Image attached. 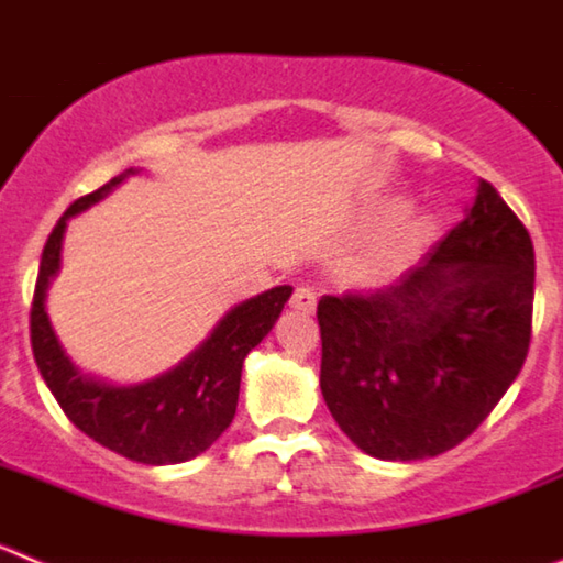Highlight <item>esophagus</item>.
<instances>
[{"label": "esophagus", "instance_id": "obj_1", "mask_svg": "<svg viewBox=\"0 0 563 563\" xmlns=\"http://www.w3.org/2000/svg\"><path fill=\"white\" fill-rule=\"evenodd\" d=\"M290 305L301 312H312L318 305L316 290H312V287H296V292H292V298H290Z\"/></svg>", "mask_w": 563, "mask_h": 563}]
</instances>
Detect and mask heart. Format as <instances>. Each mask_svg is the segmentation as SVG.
Listing matches in <instances>:
<instances>
[{"label": "heart", "mask_w": 563, "mask_h": 563, "mask_svg": "<svg viewBox=\"0 0 563 563\" xmlns=\"http://www.w3.org/2000/svg\"><path fill=\"white\" fill-rule=\"evenodd\" d=\"M395 208H400V206H395Z\"/></svg>", "instance_id": "1"}]
</instances>
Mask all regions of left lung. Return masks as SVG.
<instances>
[{
    "label": "left lung",
    "mask_w": 563,
    "mask_h": 563,
    "mask_svg": "<svg viewBox=\"0 0 563 563\" xmlns=\"http://www.w3.org/2000/svg\"><path fill=\"white\" fill-rule=\"evenodd\" d=\"M533 239L490 183L395 285L318 301L321 391L377 460H429L474 434L525 366Z\"/></svg>",
    "instance_id": "1"
}]
</instances>
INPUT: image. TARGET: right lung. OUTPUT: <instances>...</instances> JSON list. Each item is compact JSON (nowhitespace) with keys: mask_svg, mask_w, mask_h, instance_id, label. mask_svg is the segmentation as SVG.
<instances>
[{"mask_svg":"<svg viewBox=\"0 0 563 563\" xmlns=\"http://www.w3.org/2000/svg\"><path fill=\"white\" fill-rule=\"evenodd\" d=\"M129 174L132 168L73 202L47 236L30 305V343L47 389L76 429L132 462L174 465L200 456L231 426L236 415L242 363L247 352L273 330L292 287H273L233 307L211 338L202 341L200 350H194L180 366L154 380L141 386H109L81 375L49 330L44 292L62 262V239L69 217L107 197Z\"/></svg>","mask_w":563,"mask_h":563,"instance_id":"1","label":"right lung"}]
</instances>
